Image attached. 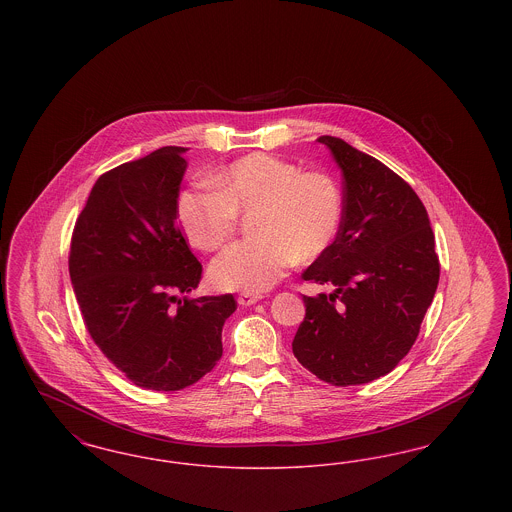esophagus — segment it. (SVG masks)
Returning a JSON list of instances; mask_svg holds the SVG:
<instances>
[{"label":"esophagus","instance_id":"1","mask_svg":"<svg viewBox=\"0 0 512 512\" xmlns=\"http://www.w3.org/2000/svg\"><path fill=\"white\" fill-rule=\"evenodd\" d=\"M261 299H263V295H259V293L244 292L238 295V303H240V305H244V307L255 305V303H257V301H261Z\"/></svg>","mask_w":512,"mask_h":512}]
</instances>
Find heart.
Listing matches in <instances>:
<instances>
[{
    "instance_id": "1",
    "label": "heart",
    "mask_w": 512,
    "mask_h": 512,
    "mask_svg": "<svg viewBox=\"0 0 512 512\" xmlns=\"http://www.w3.org/2000/svg\"><path fill=\"white\" fill-rule=\"evenodd\" d=\"M255 211L257 238L226 249L211 267L220 290L265 292L299 261L320 257L338 234L341 194L324 172L303 171L270 153H249L215 176L213 186L180 195L178 217L203 251L228 244L240 213Z\"/></svg>"
}]
</instances>
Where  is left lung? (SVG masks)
<instances>
[{
	"label": "left lung",
	"instance_id": "obj_1",
	"mask_svg": "<svg viewBox=\"0 0 512 512\" xmlns=\"http://www.w3.org/2000/svg\"><path fill=\"white\" fill-rule=\"evenodd\" d=\"M318 142L341 169L343 209L336 240L303 280L334 292L303 295L293 355L332 386H359L411 351L438 290L436 240L426 207L401 176L340 138Z\"/></svg>",
	"mask_w": 512,
	"mask_h": 512
}]
</instances>
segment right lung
<instances>
[{
	"label": "right lung",
	"instance_id": "obj_1",
	"mask_svg": "<svg viewBox=\"0 0 512 512\" xmlns=\"http://www.w3.org/2000/svg\"><path fill=\"white\" fill-rule=\"evenodd\" d=\"M182 153L161 147L101 174L71 240L84 324L101 353L146 390H184L211 372L224 320L238 307L232 293L186 297L201 263L176 222Z\"/></svg>",
	"mask_w": 512,
	"mask_h": 512
}]
</instances>
